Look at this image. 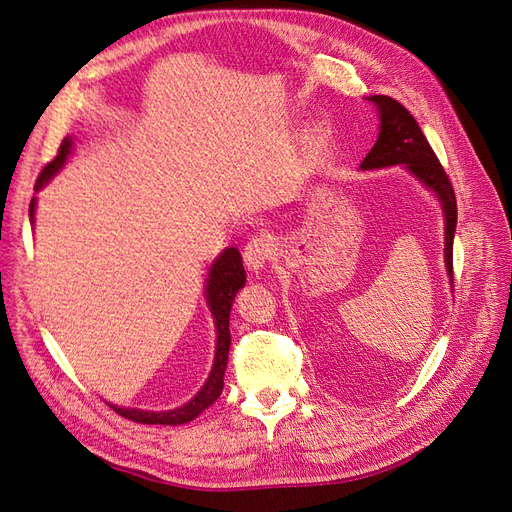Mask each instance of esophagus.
<instances>
[{
    "mask_svg": "<svg viewBox=\"0 0 512 512\" xmlns=\"http://www.w3.org/2000/svg\"><path fill=\"white\" fill-rule=\"evenodd\" d=\"M273 252H275L273 239L269 235H256L245 245L243 262L247 265V269L260 271L273 258Z\"/></svg>",
    "mask_w": 512,
    "mask_h": 512,
    "instance_id": "esophagus-1",
    "label": "esophagus"
}]
</instances>
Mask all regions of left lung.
<instances>
[{
	"label": "left lung",
	"mask_w": 512,
	"mask_h": 512,
	"mask_svg": "<svg viewBox=\"0 0 512 512\" xmlns=\"http://www.w3.org/2000/svg\"><path fill=\"white\" fill-rule=\"evenodd\" d=\"M380 115V134L376 145L361 162L363 170L406 164L414 177L421 179L431 192H436L444 209V262L453 284V239L457 226V200L453 183L433 153L423 130L404 104L389 96H371Z\"/></svg>",
	"instance_id": "1"
}]
</instances>
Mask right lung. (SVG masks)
<instances>
[{
    "instance_id": "right-lung-1",
    "label": "right lung",
    "mask_w": 512,
    "mask_h": 512,
    "mask_svg": "<svg viewBox=\"0 0 512 512\" xmlns=\"http://www.w3.org/2000/svg\"><path fill=\"white\" fill-rule=\"evenodd\" d=\"M72 149V138H64V143L59 145L57 156L42 168V173L36 181V190H40L42 185L49 181L57 170L66 164L68 156ZM34 211H36V200H32L29 205V218L34 222ZM245 286V269H243V260L237 247H228L224 250L218 260L213 262V267L209 271V280H207V303L211 314L215 318V331H218V346H215V361L213 369L209 374V380L205 382L203 389L196 393L194 399H190L188 404H183L181 408L175 410H166V412H147V410H136V408H119L111 406L117 414L134 423H143V425H183L190 423L198 414H203L211 404H215V399L220 397L224 389V371L228 363V348H230V329H228V320H230V307L232 301H235L237 292Z\"/></svg>"
}]
</instances>
